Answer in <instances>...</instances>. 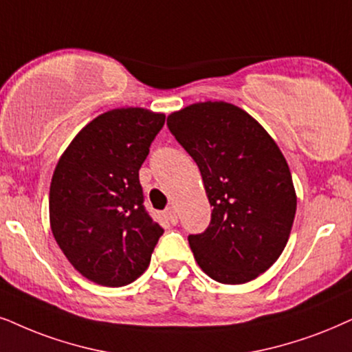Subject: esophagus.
I'll use <instances>...</instances> for the list:
<instances>
[{
    "label": "esophagus",
    "instance_id": "1",
    "mask_svg": "<svg viewBox=\"0 0 352 352\" xmlns=\"http://www.w3.org/2000/svg\"><path fill=\"white\" fill-rule=\"evenodd\" d=\"M164 216H166V219L170 222V224H177L179 222V214H177V209L170 206L166 209V212H164Z\"/></svg>",
    "mask_w": 352,
    "mask_h": 352
}]
</instances>
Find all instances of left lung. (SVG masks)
Segmentation results:
<instances>
[{
	"mask_svg": "<svg viewBox=\"0 0 352 352\" xmlns=\"http://www.w3.org/2000/svg\"><path fill=\"white\" fill-rule=\"evenodd\" d=\"M167 126L201 172L212 206L203 234L188 235L209 278L243 284L278 260L294 222L297 197L281 149L252 115L228 102H197Z\"/></svg>",
	"mask_w": 352,
	"mask_h": 352,
	"instance_id": "8db88e82",
	"label": "left lung"
}]
</instances>
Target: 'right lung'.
I'll return each mask as SVG.
<instances>
[{
  "label": "right lung",
  "mask_w": 352,
  "mask_h": 352,
  "mask_svg": "<svg viewBox=\"0 0 352 352\" xmlns=\"http://www.w3.org/2000/svg\"><path fill=\"white\" fill-rule=\"evenodd\" d=\"M166 115L141 107L99 115L61 154L50 184V228L89 281L126 286L148 270L164 229L143 206L140 168Z\"/></svg>",
  "instance_id": "add662e5"
}]
</instances>
